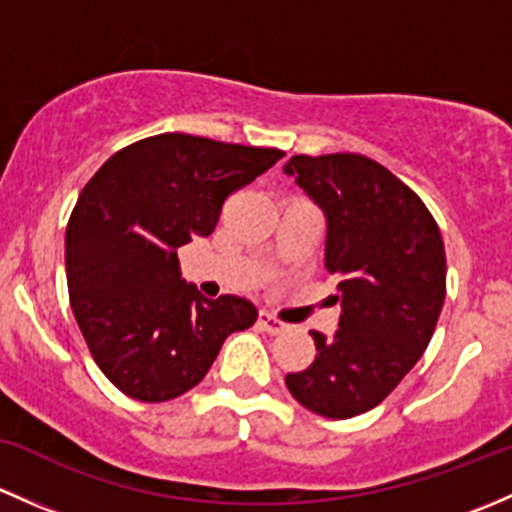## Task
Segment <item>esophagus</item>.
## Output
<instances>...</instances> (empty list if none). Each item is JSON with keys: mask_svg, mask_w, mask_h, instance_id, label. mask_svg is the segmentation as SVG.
I'll return each instance as SVG.
<instances>
[{"mask_svg": "<svg viewBox=\"0 0 512 512\" xmlns=\"http://www.w3.org/2000/svg\"><path fill=\"white\" fill-rule=\"evenodd\" d=\"M258 325H261L268 335H281V333H286V328H288L286 323H281L278 318H273V315L266 313V310H261V313H258Z\"/></svg>", "mask_w": 512, "mask_h": 512, "instance_id": "1", "label": "esophagus"}]
</instances>
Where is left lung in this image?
Masks as SVG:
<instances>
[{"label":"left lung","instance_id":"8db88e82","mask_svg":"<svg viewBox=\"0 0 512 512\" xmlns=\"http://www.w3.org/2000/svg\"><path fill=\"white\" fill-rule=\"evenodd\" d=\"M283 175L323 212L325 271L340 281L337 330L310 333L318 355L286 387L310 412L350 419L424 355L446 298L444 241L424 202L370 157L293 155Z\"/></svg>","mask_w":512,"mask_h":512}]
</instances>
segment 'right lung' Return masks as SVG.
<instances>
[{
  "instance_id": "1",
  "label": "right lung",
  "mask_w": 512,
  "mask_h": 512,
  "mask_svg": "<svg viewBox=\"0 0 512 512\" xmlns=\"http://www.w3.org/2000/svg\"><path fill=\"white\" fill-rule=\"evenodd\" d=\"M276 147L162 133L115 152L83 187L66 229V278L96 365L138 402L197 387L258 310L204 298L179 271V246L209 236L224 199L276 165Z\"/></svg>"
}]
</instances>
